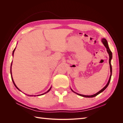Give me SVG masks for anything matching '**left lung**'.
I'll return each instance as SVG.
<instances>
[{
  "instance_id": "1",
  "label": "left lung",
  "mask_w": 123,
  "mask_h": 123,
  "mask_svg": "<svg viewBox=\"0 0 123 123\" xmlns=\"http://www.w3.org/2000/svg\"><path fill=\"white\" fill-rule=\"evenodd\" d=\"M102 42L103 43V44L104 45V46H105L106 47V48L107 49V51L108 53L109 54V65H110V77H109V80L108 81L107 84H106V85L105 86V87H104L102 89H101L100 91H99L98 92L94 94H93V95H83V94H79L77 93L74 92L72 89L71 88V90H72V92H73L74 93H75L77 94V95H79L80 96H83V97H85V98H93V97H95V96H96V95H98V94H99V93H100L102 92L103 91H104V90H105V89H106V88L108 87V86L109 85V83L110 81V80H111V75H112V66H111V59H112V52H111V50H110L109 48V46H108V42L107 40L105 39V38H102Z\"/></svg>"
}]
</instances>
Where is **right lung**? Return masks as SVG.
Returning a JSON list of instances; mask_svg holds the SVG:
<instances>
[{
	"label": "right lung",
	"mask_w": 123,
	"mask_h": 123,
	"mask_svg": "<svg viewBox=\"0 0 123 123\" xmlns=\"http://www.w3.org/2000/svg\"><path fill=\"white\" fill-rule=\"evenodd\" d=\"M15 49H16V48H15L14 49V50H13V53H12V55H13V56L14 55V51H15ZM12 63H11V69H10V72H11V78H12V81H13V84H14V86H15V87L18 89V90H19L20 91H21V90H19V89L18 88L17 86H16V85H15V83H14V80H13V77H12V70H11V69H12ZM51 87H50V88L49 89V90H48L47 92H44V93H43V94H40V95H28V96H40V95H43V94H46V93H48V92H49L50 90H51ZM27 95V94H26Z\"/></svg>",
	"instance_id": "1"
}]
</instances>
